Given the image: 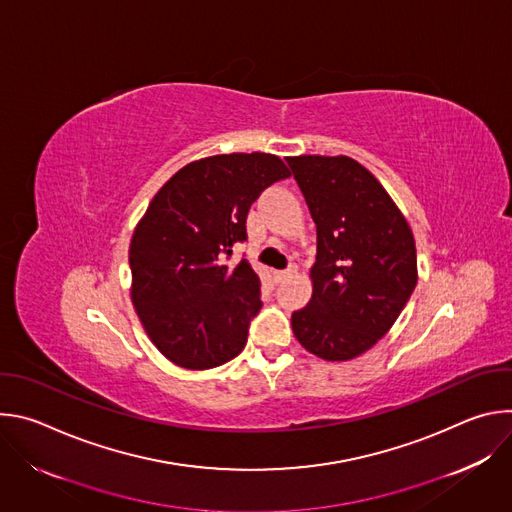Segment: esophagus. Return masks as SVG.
Segmentation results:
<instances>
[{
  "label": "esophagus",
  "instance_id": "1",
  "mask_svg": "<svg viewBox=\"0 0 512 512\" xmlns=\"http://www.w3.org/2000/svg\"><path fill=\"white\" fill-rule=\"evenodd\" d=\"M294 273H298V267H296V265H291V267H287V269H279V271H273V277H275V281H283L285 277L294 275Z\"/></svg>",
  "mask_w": 512,
  "mask_h": 512
}]
</instances>
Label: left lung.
Here are the masks:
<instances>
[{"label": "left lung", "instance_id": "1", "mask_svg": "<svg viewBox=\"0 0 512 512\" xmlns=\"http://www.w3.org/2000/svg\"><path fill=\"white\" fill-rule=\"evenodd\" d=\"M316 223L312 300L291 314L300 344L350 360L395 324L417 283L415 239L381 182L348 156L287 158Z\"/></svg>", "mask_w": 512, "mask_h": 512}]
</instances>
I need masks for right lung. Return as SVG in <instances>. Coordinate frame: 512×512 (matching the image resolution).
<instances>
[{
  "label": "right lung",
  "instance_id": "1",
  "mask_svg": "<svg viewBox=\"0 0 512 512\" xmlns=\"http://www.w3.org/2000/svg\"><path fill=\"white\" fill-rule=\"evenodd\" d=\"M273 154H221L190 162L152 198L129 245L131 300L156 348L190 371L221 367L247 342L261 281L247 259V212L289 178Z\"/></svg>",
  "mask_w": 512,
  "mask_h": 512
}]
</instances>
